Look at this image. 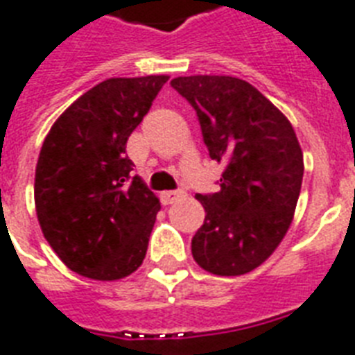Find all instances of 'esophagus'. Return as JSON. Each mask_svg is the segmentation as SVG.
Segmentation results:
<instances>
[{
	"label": "esophagus",
	"mask_w": 355,
	"mask_h": 355,
	"mask_svg": "<svg viewBox=\"0 0 355 355\" xmlns=\"http://www.w3.org/2000/svg\"><path fill=\"white\" fill-rule=\"evenodd\" d=\"M184 191H180V189H177V191H162L160 193L162 205H173V202L180 199Z\"/></svg>",
	"instance_id": "esophagus-1"
}]
</instances>
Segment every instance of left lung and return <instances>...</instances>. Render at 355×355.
<instances>
[{"mask_svg": "<svg viewBox=\"0 0 355 355\" xmlns=\"http://www.w3.org/2000/svg\"><path fill=\"white\" fill-rule=\"evenodd\" d=\"M193 107L210 158L225 166L217 193H197L205 225L191 239L208 272L239 276L261 265L286 236L304 177L302 149L289 119L247 80L177 77Z\"/></svg>", "mask_w": 355, "mask_h": 355, "instance_id": "1", "label": "left lung"}]
</instances>
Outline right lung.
Instances as JSON below:
<instances>
[{
	"instance_id": "obj_1",
	"label": "right lung",
	"mask_w": 355,
	"mask_h": 355,
	"mask_svg": "<svg viewBox=\"0 0 355 355\" xmlns=\"http://www.w3.org/2000/svg\"><path fill=\"white\" fill-rule=\"evenodd\" d=\"M167 79L103 80L66 108L44 139L36 216L47 243L77 275L119 280L144 261L160 202L132 175L125 149Z\"/></svg>"
}]
</instances>
